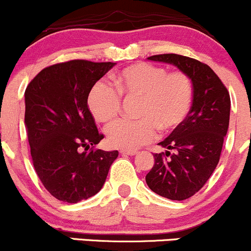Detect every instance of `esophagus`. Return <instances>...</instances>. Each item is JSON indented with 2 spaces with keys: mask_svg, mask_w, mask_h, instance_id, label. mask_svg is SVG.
I'll use <instances>...</instances> for the list:
<instances>
[{
  "mask_svg": "<svg viewBox=\"0 0 251 251\" xmlns=\"http://www.w3.org/2000/svg\"><path fill=\"white\" fill-rule=\"evenodd\" d=\"M121 154L123 155H136V151H121Z\"/></svg>",
  "mask_w": 251,
  "mask_h": 251,
  "instance_id": "esophagus-1",
  "label": "esophagus"
}]
</instances>
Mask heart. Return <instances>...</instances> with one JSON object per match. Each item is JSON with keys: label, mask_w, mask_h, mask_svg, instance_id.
I'll use <instances>...</instances> for the list:
<instances>
[{"label": "heart", "mask_w": 251, "mask_h": 251, "mask_svg": "<svg viewBox=\"0 0 251 251\" xmlns=\"http://www.w3.org/2000/svg\"><path fill=\"white\" fill-rule=\"evenodd\" d=\"M116 90L105 81L94 83L87 104L99 122H110L118 115L122 97L140 98L139 120H118L106 128L110 145L121 150H136L152 141L157 128L168 133L184 121L193 100V85L182 72L137 63L123 69L115 77Z\"/></svg>", "instance_id": "obj_1"}]
</instances>
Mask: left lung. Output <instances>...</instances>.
Here are the masks:
<instances>
[{"mask_svg":"<svg viewBox=\"0 0 251 251\" xmlns=\"http://www.w3.org/2000/svg\"><path fill=\"white\" fill-rule=\"evenodd\" d=\"M147 60L177 67L193 85V103L187 117L159 142L166 151L153 155L154 165L146 175L151 190L182 201L203 187L219 163L230 122V94L218 75L200 61L176 53Z\"/></svg>","mask_w":251,"mask_h":251,"instance_id":"1","label":"left lung"}]
</instances>
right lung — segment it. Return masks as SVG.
I'll return each mask as SVG.
<instances>
[{
  "instance_id": "obj_1",
  "label": "right lung",
  "mask_w": 251,
  "mask_h": 251,
  "mask_svg": "<svg viewBox=\"0 0 251 251\" xmlns=\"http://www.w3.org/2000/svg\"><path fill=\"white\" fill-rule=\"evenodd\" d=\"M116 63L74 60L43 69L25 91V126L34 169L53 198L76 203L99 193L118 151L92 150L98 133L87 98Z\"/></svg>"
}]
</instances>
